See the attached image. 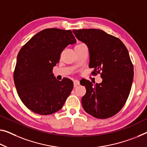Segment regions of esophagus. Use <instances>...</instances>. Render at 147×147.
<instances>
[{"instance_id":"esophagus-1","label":"esophagus","mask_w":147,"mask_h":147,"mask_svg":"<svg viewBox=\"0 0 147 147\" xmlns=\"http://www.w3.org/2000/svg\"><path fill=\"white\" fill-rule=\"evenodd\" d=\"M79 85H80V81L78 80H76L74 81V87H77Z\"/></svg>"}]
</instances>
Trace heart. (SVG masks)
<instances>
[{
  "instance_id": "b5f03b06",
  "label": "heart",
  "mask_w": 147,
  "mask_h": 147,
  "mask_svg": "<svg viewBox=\"0 0 147 147\" xmlns=\"http://www.w3.org/2000/svg\"><path fill=\"white\" fill-rule=\"evenodd\" d=\"M79 45H81V44H79Z\"/></svg>"
}]
</instances>
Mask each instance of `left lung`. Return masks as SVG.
<instances>
[{"mask_svg": "<svg viewBox=\"0 0 147 147\" xmlns=\"http://www.w3.org/2000/svg\"><path fill=\"white\" fill-rule=\"evenodd\" d=\"M73 32L89 49L92 75L100 74L102 78V83L95 85L89 80L80 81L86 89L81 99L83 109L94 118H110L123 108L131 88L134 66L127 49L118 38L100 29H74Z\"/></svg>", "mask_w": 147, "mask_h": 147, "instance_id": "1", "label": "left lung"}]
</instances>
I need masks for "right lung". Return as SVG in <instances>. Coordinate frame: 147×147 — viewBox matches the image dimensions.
I'll use <instances>...</instances> for the list:
<instances>
[{"label":"right lung","instance_id":"right-lung-1","mask_svg":"<svg viewBox=\"0 0 147 147\" xmlns=\"http://www.w3.org/2000/svg\"><path fill=\"white\" fill-rule=\"evenodd\" d=\"M76 42L71 30L45 29L37 33L20 49L13 72L17 92L24 105L40 115L58 112L73 89V81H60L53 74L60 54L68 45Z\"/></svg>","mask_w":147,"mask_h":147}]
</instances>
